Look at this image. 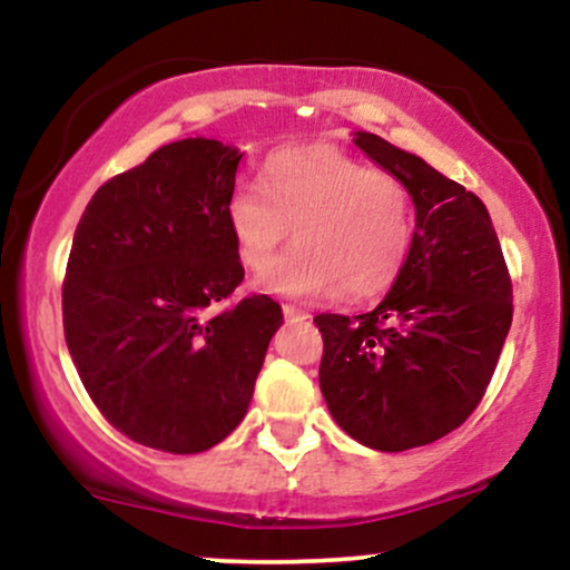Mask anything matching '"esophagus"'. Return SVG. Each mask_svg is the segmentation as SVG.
<instances>
[{
	"mask_svg": "<svg viewBox=\"0 0 570 570\" xmlns=\"http://www.w3.org/2000/svg\"><path fill=\"white\" fill-rule=\"evenodd\" d=\"M284 318L289 324H294V322H305V318H311V313L307 311H303V307H297V305H284Z\"/></svg>",
	"mask_w": 570,
	"mask_h": 570,
	"instance_id": "34e87169",
	"label": "esophagus"
}]
</instances>
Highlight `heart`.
Masks as SVG:
<instances>
[{
	"mask_svg": "<svg viewBox=\"0 0 570 570\" xmlns=\"http://www.w3.org/2000/svg\"><path fill=\"white\" fill-rule=\"evenodd\" d=\"M246 271L259 273L295 225L298 246L259 278L299 299H372L396 284L415 244V198L402 176L370 168L335 144L273 153L257 181H238L225 206Z\"/></svg>",
	"mask_w": 570,
	"mask_h": 570,
	"instance_id": "obj_1",
	"label": "heart"
}]
</instances>
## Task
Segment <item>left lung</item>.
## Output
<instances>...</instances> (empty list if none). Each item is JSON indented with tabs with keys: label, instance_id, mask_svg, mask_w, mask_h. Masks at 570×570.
I'll return each mask as SVG.
<instances>
[{
	"label": "left lung",
	"instance_id": "1",
	"mask_svg": "<svg viewBox=\"0 0 570 570\" xmlns=\"http://www.w3.org/2000/svg\"><path fill=\"white\" fill-rule=\"evenodd\" d=\"M356 147L407 181L415 244L375 311L316 316L318 383L345 434L383 453L421 448L476 410L512 326V278L485 203L381 136Z\"/></svg>",
	"mask_w": 570,
	"mask_h": 570
}]
</instances>
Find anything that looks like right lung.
I'll use <instances>...</instances> for the list:
<instances>
[{
  "label": "right lung",
  "instance_id": "add662e5",
  "mask_svg": "<svg viewBox=\"0 0 570 570\" xmlns=\"http://www.w3.org/2000/svg\"><path fill=\"white\" fill-rule=\"evenodd\" d=\"M240 153L181 139L96 189L71 240L63 335L101 415L163 453H203L244 421L284 313L230 303L244 265L225 206Z\"/></svg>",
  "mask_w": 570,
  "mask_h": 570
}]
</instances>
